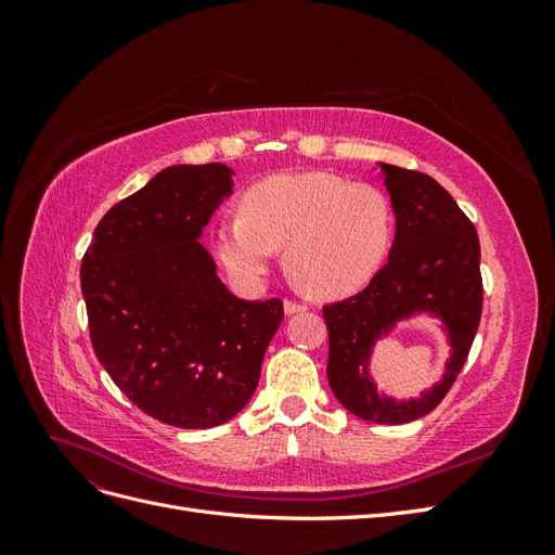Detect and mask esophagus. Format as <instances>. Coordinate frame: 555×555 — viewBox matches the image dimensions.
<instances>
[{
	"label": "esophagus",
	"instance_id": "34e87169",
	"mask_svg": "<svg viewBox=\"0 0 555 555\" xmlns=\"http://www.w3.org/2000/svg\"><path fill=\"white\" fill-rule=\"evenodd\" d=\"M308 310V306L306 304H298V300H292V298H287L284 300V312L287 314H296V312H306Z\"/></svg>",
	"mask_w": 555,
	"mask_h": 555
}]
</instances>
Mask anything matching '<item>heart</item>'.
Here are the masks:
<instances>
[{
  "instance_id": "heart-1",
  "label": "heart",
  "mask_w": 555,
  "mask_h": 555,
  "mask_svg": "<svg viewBox=\"0 0 555 555\" xmlns=\"http://www.w3.org/2000/svg\"><path fill=\"white\" fill-rule=\"evenodd\" d=\"M393 212L365 182L335 173L268 178L217 229V255L243 284L259 282L284 249V268L300 289L338 298L363 289L386 259Z\"/></svg>"
}]
</instances>
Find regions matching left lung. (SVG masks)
<instances>
[{"mask_svg": "<svg viewBox=\"0 0 555 555\" xmlns=\"http://www.w3.org/2000/svg\"><path fill=\"white\" fill-rule=\"evenodd\" d=\"M396 212L389 261L357 296L324 306L331 391L365 422L408 424L440 405L473 347L481 319L479 238L475 224L438 180L379 164ZM414 313L438 315L452 345L443 379L418 399L396 401L370 377L374 343Z\"/></svg>", "mask_w": 555, "mask_h": 555, "instance_id": "8db88e82", "label": "left lung"}]
</instances>
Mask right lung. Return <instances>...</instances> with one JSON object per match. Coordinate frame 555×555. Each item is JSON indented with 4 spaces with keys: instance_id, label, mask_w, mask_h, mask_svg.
I'll use <instances>...</instances> for the list:
<instances>
[{
    "instance_id": "obj_1",
    "label": "right lung",
    "mask_w": 555,
    "mask_h": 555,
    "mask_svg": "<svg viewBox=\"0 0 555 555\" xmlns=\"http://www.w3.org/2000/svg\"><path fill=\"white\" fill-rule=\"evenodd\" d=\"M233 171L178 164L115 204L82 257L90 340L111 379L145 414L212 428L255 393L282 300H243L198 243L233 192Z\"/></svg>"
}]
</instances>
